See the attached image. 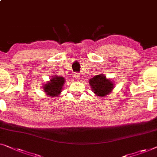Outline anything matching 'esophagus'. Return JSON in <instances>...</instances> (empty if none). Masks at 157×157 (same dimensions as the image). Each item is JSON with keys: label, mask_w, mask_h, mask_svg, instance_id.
<instances>
[{"label": "esophagus", "mask_w": 157, "mask_h": 157, "mask_svg": "<svg viewBox=\"0 0 157 157\" xmlns=\"http://www.w3.org/2000/svg\"><path fill=\"white\" fill-rule=\"evenodd\" d=\"M75 78H76V79H78V78H80V77H81V76H80V74H76V75H75Z\"/></svg>", "instance_id": "1"}]
</instances>
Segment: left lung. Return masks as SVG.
<instances>
[{
  "mask_svg": "<svg viewBox=\"0 0 157 157\" xmlns=\"http://www.w3.org/2000/svg\"><path fill=\"white\" fill-rule=\"evenodd\" d=\"M89 84L92 91L101 98L110 94L114 88V85L110 79L107 78L103 74L96 75L90 78Z\"/></svg>",
  "mask_w": 157,
  "mask_h": 157,
  "instance_id": "left-lung-1",
  "label": "left lung"
}]
</instances>
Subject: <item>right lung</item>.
<instances>
[{"mask_svg":"<svg viewBox=\"0 0 157 157\" xmlns=\"http://www.w3.org/2000/svg\"><path fill=\"white\" fill-rule=\"evenodd\" d=\"M65 82V78L62 76H54L50 78V81L44 83L43 88L48 96L56 97L61 94L62 86Z\"/></svg>","mask_w":157,"mask_h":157,"instance_id":"1","label":"right lung"}]
</instances>
